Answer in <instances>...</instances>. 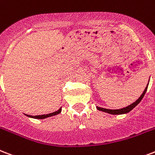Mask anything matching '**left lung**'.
Masks as SVG:
<instances>
[{"mask_svg":"<svg viewBox=\"0 0 155 155\" xmlns=\"http://www.w3.org/2000/svg\"><path fill=\"white\" fill-rule=\"evenodd\" d=\"M147 88H148V85H147V87L146 88V89L144 90L143 93L140 95V97H139V98L135 101V102H133V104H131V105H129V106H127V107H124V108H122V109H119V110H109V109H105V108H101V107H98V106H97V110H101V111L106 112V113H109V114H121L127 113V112L131 111V110H133V108L137 106V105H138V103L142 100L143 97L145 96V94H146Z\"/></svg>","mask_w":155,"mask_h":155,"instance_id":"8db88e82","label":"left lung"}]
</instances>
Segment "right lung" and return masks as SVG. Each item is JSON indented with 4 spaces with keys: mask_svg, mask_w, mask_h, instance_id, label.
I'll return each mask as SVG.
<instances>
[{
    "mask_svg": "<svg viewBox=\"0 0 155 155\" xmlns=\"http://www.w3.org/2000/svg\"><path fill=\"white\" fill-rule=\"evenodd\" d=\"M62 109L60 108L58 110H57L55 112H53V113H50V114H41V115H36V116H32V115H28V116L31 117V118H34V119H45V118H47V117H50L53 116V115H55V114H59L61 112Z\"/></svg>",
    "mask_w": 155,
    "mask_h": 155,
    "instance_id": "add662e5",
    "label": "right lung"
}]
</instances>
